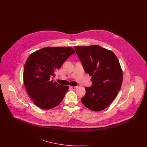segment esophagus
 I'll list each match as a JSON object with an SVG mask.
<instances>
[{
	"label": "esophagus",
	"instance_id": "obj_1",
	"mask_svg": "<svg viewBox=\"0 0 147 147\" xmlns=\"http://www.w3.org/2000/svg\"><path fill=\"white\" fill-rule=\"evenodd\" d=\"M77 86H70V88L72 89V90H76V89H77Z\"/></svg>",
	"mask_w": 147,
	"mask_h": 147
}]
</instances>
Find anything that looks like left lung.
<instances>
[{
	"instance_id": "left-lung-1",
	"label": "left lung",
	"mask_w": 147,
	"mask_h": 147,
	"mask_svg": "<svg viewBox=\"0 0 147 147\" xmlns=\"http://www.w3.org/2000/svg\"><path fill=\"white\" fill-rule=\"evenodd\" d=\"M74 49L85 72L91 76L92 86L85 88L81 101L92 111L104 110L114 100L122 83L119 60L111 51L98 45L75 46Z\"/></svg>"
}]
</instances>
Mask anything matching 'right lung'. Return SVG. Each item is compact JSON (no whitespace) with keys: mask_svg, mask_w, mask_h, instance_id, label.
I'll use <instances>...</instances> for the list:
<instances>
[{"mask_svg":"<svg viewBox=\"0 0 147 147\" xmlns=\"http://www.w3.org/2000/svg\"><path fill=\"white\" fill-rule=\"evenodd\" d=\"M74 53L70 47H46L28 57L24 69V83L29 96L38 107L50 109L63 100L68 86L58 84L51 79Z\"/></svg>","mask_w":147,"mask_h":147,"instance_id":"obj_1","label":"right lung"}]
</instances>
